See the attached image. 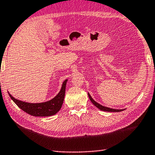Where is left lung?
<instances>
[{
  "label": "left lung",
  "mask_w": 155,
  "mask_h": 155,
  "mask_svg": "<svg viewBox=\"0 0 155 155\" xmlns=\"http://www.w3.org/2000/svg\"><path fill=\"white\" fill-rule=\"evenodd\" d=\"M88 96H89V98H90L91 103L94 104V105H95L97 108L101 109V111H108V112H120V111H124V110H125V109H115L109 108V107L103 106V105H101V104H100L99 103H96V102L94 101L92 98H91V96H90V94L89 93H88Z\"/></svg>",
  "instance_id": "8db88e82"
}]
</instances>
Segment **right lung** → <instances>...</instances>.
<instances>
[{"mask_svg": "<svg viewBox=\"0 0 155 155\" xmlns=\"http://www.w3.org/2000/svg\"><path fill=\"white\" fill-rule=\"evenodd\" d=\"M68 79L65 80L62 84L61 90L58 94L51 99V101L44 102L40 103H26L24 101H21L19 100L14 98L9 92V95L12 101L17 104V106L23 110L25 112L31 115L36 117H46L51 116L56 114L60 109L64 103L65 86H66Z\"/></svg>", "mask_w": 155, "mask_h": 155, "instance_id": "right-lung-1", "label": "right lung"}]
</instances>
